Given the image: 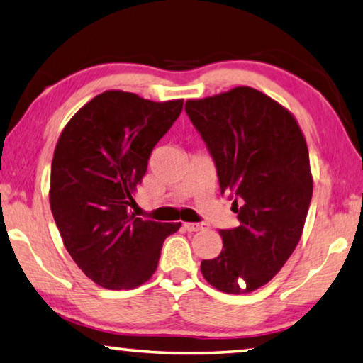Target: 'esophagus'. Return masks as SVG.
I'll list each match as a JSON object with an SVG mask.
<instances>
[{
	"mask_svg": "<svg viewBox=\"0 0 363 363\" xmlns=\"http://www.w3.org/2000/svg\"><path fill=\"white\" fill-rule=\"evenodd\" d=\"M184 229H186L187 232H199V230L208 229V224H205V223H186V224H184Z\"/></svg>",
	"mask_w": 363,
	"mask_h": 363,
	"instance_id": "obj_1",
	"label": "esophagus"
}]
</instances>
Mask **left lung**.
Returning a JSON list of instances; mask_svg holds the SVG:
<instances>
[{
	"instance_id": "left-lung-1",
	"label": "left lung",
	"mask_w": 363,
	"mask_h": 363,
	"mask_svg": "<svg viewBox=\"0 0 363 363\" xmlns=\"http://www.w3.org/2000/svg\"><path fill=\"white\" fill-rule=\"evenodd\" d=\"M186 112L240 220L219 230L223 251L201 261V274L219 291L251 293L284 267L303 233L312 199L306 139L285 107L248 86L187 101Z\"/></svg>"
}]
</instances>
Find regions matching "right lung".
I'll return each instance as SVG.
<instances>
[{"label": "right lung", "instance_id": "obj_1", "mask_svg": "<svg viewBox=\"0 0 363 363\" xmlns=\"http://www.w3.org/2000/svg\"><path fill=\"white\" fill-rule=\"evenodd\" d=\"M182 104L106 91L72 116L57 140L49 189L52 216L72 259L107 290L145 284L164 238L179 230L181 223L140 219L130 206L153 147Z\"/></svg>", "mask_w": 363, "mask_h": 363}]
</instances>
